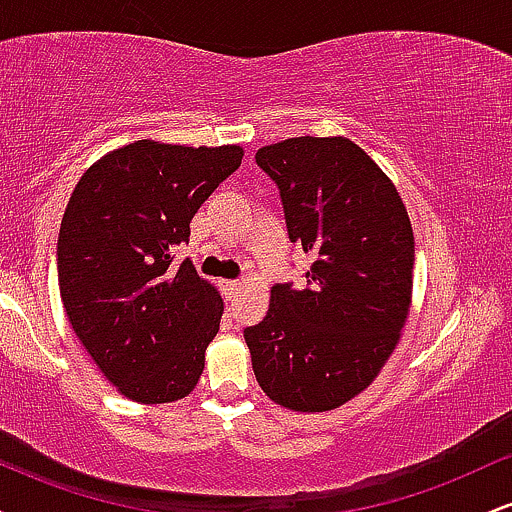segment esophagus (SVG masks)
I'll list each match as a JSON object with an SVG mask.
<instances>
[{"mask_svg": "<svg viewBox=\"0 0 512 512\" xmlns=\"http://www.w3.org/2000/svg\"><path fill=\"white\" fill-rule=\"evenodd\" d=\"M240 281H223V291H226L228 298H236V293L240 291Z\"/></svg>", "mask_w": 512, "mask_h": 512, "instance_id": "obj_1", "label": "esophagus"}]
</instances>
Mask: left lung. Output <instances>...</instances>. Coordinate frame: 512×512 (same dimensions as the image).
<instances>
[{"mask_svg":"<svg viewBox=\"0 0 512 512\" xmlns=\"http://www.w3.org/2000/svg\"><path fill=\"white\" fill-rule=\"evenodd\" d=\"M257 166L279 187L291 243L313 252L305 289L272 286L245 327L257 383L293 411H330L378 378L411 305L414 233L397 187L346 137L262 146Z\"/></svg>","mask_w":512,"mask_h":512,"instance_id":"8db88e82","label":"left lung"}]
</instances>
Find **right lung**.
<instances>
[{
	"instance_id": "right-lung-1",
	"label": "right lung",
	"mask_w": 512,
	"mask_h": 512,
	"mask_svg": "<svg viewBox=\"0 0 512 512\" xmlns=\"http://www.w3.org/2000/svg\"><path fill=\"white\" fill-rule=\"evenodd\" d=\"M243 161V149L151 139L110 151L76 182L57 240L60 296L76 337L127 399L166 404L195 390L223 301L173 252Z\"/></svg>"
}]
</instances>
